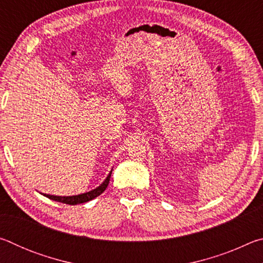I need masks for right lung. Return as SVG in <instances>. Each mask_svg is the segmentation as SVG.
<instances>
[{
	"label": "right lung",
	"mask_w": 263,
	"mask_h": 263,
	"mask_svg": "<svg viewBox=\"0 0 263 263\" xmlns=\"http://www.w3.org/2000/svg\"><path fill=\"white\" fill-rule=\"evenodd\" d=\"M111 173H112V171L109 173V175L106 176V179L103 182H102L101 185H99L97 188L92 189L90 191H88V193L74 195V196H54V195H47V194H42V195H44L47 198L52 199V201L69 204V205H77V204L86 203V202L91 201V199H94L95 197H97V196H100L106 189V186H108V184H109L110 177H111Z\"/></svg>",
	"instance_id": "right-lung-1"
}]
</instances>
